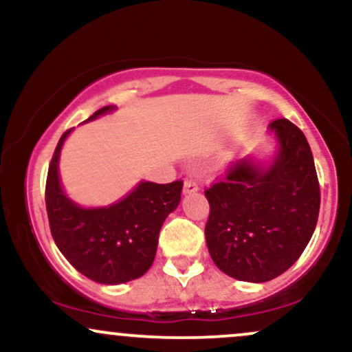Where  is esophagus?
<instances>
[{"label": "esophagus", "mask_w": 352, "mask_h": 352, "mask_svg": "<svg viewBox=\"0 0 352 352\" xmlns=\"http://www.w3.org/2000/svg\"><path fill=\"white\" fill-rule=\"evenodd\" d=\"M199 184H197L195 180H192V179H187L184 182V193H195V192H199Z\"/></svg>", "instance_id": "obj_1"}]
</instances>
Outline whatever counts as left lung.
<instances>
[{"instance_id":"left-lung-1","label":"left lung","mask_w":352,"mask_h":352,"mask_svg":"<svg viewBox=\"0 0 352 352\" xmlns=\"http://www.w3.org/2000/svg\"><path fill=\"white\" fill-rule=\"evenodd\" d=\"M266 134L274 140L270 160L250 153L205 190L210 256L240 281L265 283L285 273L318 221L321 197L305 134L288 119L273 120Z\"/></svg>"}]
</instances>
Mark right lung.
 <instances>
[{"label": "right lung", "mask_w": 352, "mask_h": 352, "mask_svg": "<svg viewBox=\"0 0 352 352\" xmlns=\"http://www.w3.org/2000/svg\"><path fill=\"white\" fill-rule=\"evenodd\" d=\"M106 106L84 120L111 114ZM72 129L64 132L52 155L46 182V210L52 238L66 260L100 285H120L148 272L168 213L179 207L184 182L153 184L140 180L127 195L106 207H82L64 190L59 157Z\"/></svg>", "instance_id": "1"}]
</instances>
